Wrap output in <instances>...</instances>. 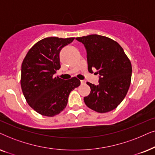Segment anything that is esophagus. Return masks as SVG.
I'll return each instance as SVG.
<instances>
[{
    "label": "esophagus",
    "mask_w": 155,
    "mask_h": 155,
    "mask_svg": "<svg viewBox=\"0 0 155 155\" xmlns=\"http://www.w3.org/2000/svg\"><path fill=\"white\" fill-rule=\"evenodd\" d=\"M81 84H86V81H84V80H81Z\"/></svg>",
    "instance_id": "esophagus-1"
}]
</instances>
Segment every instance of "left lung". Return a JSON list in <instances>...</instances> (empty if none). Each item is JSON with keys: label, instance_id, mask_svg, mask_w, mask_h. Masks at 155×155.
<instances>
[{"label": "left lung", "instance_id": "left-lung-1", "mask_svg": "<svg viewBox=\"0 0 155 155\" xmlns=\"http://www.w3.org/2000/svg\"><path fill=\"white\" fill-rule=\"evenodd\" d=\"M76 40L83 43L87 52L88 69L97 70L99 84L87 82L91 93L85 104L98 113L113 110L125 98L131 82L132 65L122 47L112 39L91 35Z\"/></svg>", "mask_w": 155, "mask_h": 155}]
</instances>
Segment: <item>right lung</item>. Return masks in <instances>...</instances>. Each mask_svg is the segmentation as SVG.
Segmentation results:
<instances>
[{
	"mask_svg": "<svg viewBox=\"0 0 155 155\" xmlns=\"http://www.w3.org/2000/svg\"><path fill=\"white\" fill-rule=\"evenodd\" d=\"M74 40L56 37L42 39L33 45L22 61V93L29 106L42 115L53 117L61 112L70 92L81 84L76 77L65 81L54 76L61 67V49Z\"/></svg>",
	"mask_w": 155,
	"mask_h": 155,
	"instance_id": "right-lung-1",
	"label": "right lung"
}]
</instances>
